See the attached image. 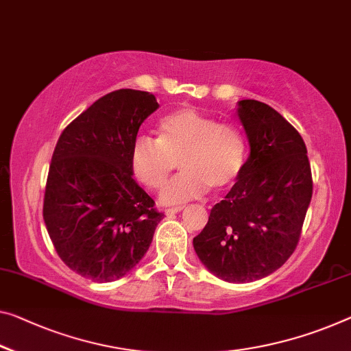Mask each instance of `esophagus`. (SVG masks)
Masks as SVG:
<instances>
[{
    "label": "esophagus",
    "instance_id": "obj_1",
    "mask_svg": "<svg viewBox=\"0 0 351 351\" xmlns=\"http://www.w3.org/2000/svg\"><path fill=\"white\" fill-rule=\"evenodd\" d=\"M182 208L183 207H172V208H166V215H168V217H174L176 213H179V212H182Z\"/></svg>",
    "mask_w": 351,
    "mask_h": 351
}]
</instances>
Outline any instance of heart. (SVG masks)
Returning <instances> with one entry per match:
<instances>
[{
	"label": "heart",
	"instance_id": "1",
	"mask_svg": "<svg viewBox=\"0 0 351 351\" xmlns=\"http://www.w3.org/2000/svg\"><path fill=\"white\" fill-rule=\"evenodd\" d=\"M246 158L247 139L239 125L183 108L160 121L158 141L149 136L134 139L128 165L143 186L161 190L179 163L182 174L160 196L163 204L177 206L202 196L208 188L224 190L232 185Z\"/></svg>",
	"mask_w": 351,
	"mask_h": 351
}]
</instances>
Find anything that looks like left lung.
<instances>
[{"label":"left lung","instance_id":"8db88e82","mask_svg":"<svg viewBox=\"0 0 351 351\" xmlns=\"http://www.w3.org/2000/svg\"><path fill=\"white\" fill-rule=\"evenodd\" d=\"M237 114L250 157L193 246L208 271L240 284L268 276L293 254L311 204L312 174L303 138L276 110L240 100Z\"/></svg>","mask_w":351,"mask_h":351}]
</instances>
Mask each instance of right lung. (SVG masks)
I'll return each mask as SVG.
<instances>
[{"mask_svg":"<svg viewBox=\"0 0 351 351\" xmlns=\"http://www.w3.org/2000/svg\"><path fill=\"white\" fill-rule=\"evenodd\" d=\"M154 94L119 89L64 128L53 152L44 221L61 261L94 282L116 281L141 261L165 215L128 165Z\"/></svg>","mask_w":351,"mask_h":351,"instance_id":"right-lung-1","label":"right lung"}]
</instances>
